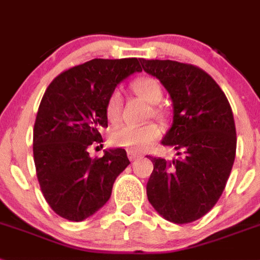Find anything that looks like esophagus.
Returning <instances> with one entry per match:
<instances>
[{
  "instance_id": "obj_1",
  "label": "esophagus",
  "mask_w": 260,
  "mask_h": 260,
  "mask_svg": "<svg viewBox=\"0 0 260 260\" xmlns=\"http://www.w3.org/2000/svg\"><path fill=\"white\" fill-rule=\"evenodd\" d=\"M139 157H141L140 153H136V152H134V150H128V158H129L131 161L136 160V158H139Z\"/></svg>"
}]
</instances>
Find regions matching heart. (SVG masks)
Listing matches in <instances>:
<instances>
[{
	"instance_id": "1",
	"label": "heart",
	"mask_w": 260,
	"mask_h": 260,
	"mask_svg": "<svg viewBox=\"0 0 260 260\" xmlns=\"http://www.w3.org/2000/svg\"><path fill=\"white\" fill-rule=\"evenodd\" d=\"M131 87L136 95L149 104H157L162 99V89L160 83L149 76H141L131 83ZM123 111V96L119 89H113L108 95L104 106L107 120L111 124H117L121 119ZM156 115L160 111L154 110ZM161 136V128L156 123H148L144 125H121L111 134V143L113 145L134 152H143Z\"/></svg>"
}]
</instances>
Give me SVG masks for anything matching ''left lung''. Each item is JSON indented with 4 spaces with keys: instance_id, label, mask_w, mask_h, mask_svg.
<instances>
[{
    "instance_id": "8db88e82",
    "label": "left lung",
    "mask_w": 260,
    "mask_h": 260,
    "mask_svg": "<svg viewBox=\"0 0 260 260\" xmlns=\"http://www.w3.org/2000/svg\"><path fill=\"white\" fill-rule=\"evenodd\" d=\"M171 95L173 124L161 143L178 158L150 157L153 172L147 196L167 221H197L222 196L234 164L237 132L228 98L215 80L197 66L176 60L141 59Z\"/></svg>"
}]
</instances>
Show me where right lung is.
<instances>
[{
    "label": "right lung",
    "instance_id": "1",
    "mask_svg": "<svg viewBox=\"0 0 260 260\" xmlns=\"http://www.w3.org/2000/svg\"><path fill=\"white\" fill-rule=\"evenodd\" d=\"M141 71L137 58L92 59L63 71L46 89L34 124L32 153L43 197L59 217L79 222L95 214L129 165L121 148L91 158L108 126L106 100L126 76Z\"/></svg>",
    "mask_w": 260,
    "mask_h": 260
}]
</instances>
